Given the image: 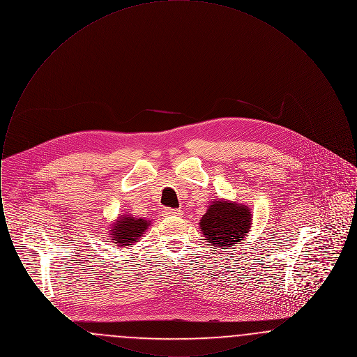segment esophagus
<instances>
[{
  "label": "esophagus",
  "mask_w": 357,
  "mask_h": 357,
  "mask_svg": "<svg viewBox=\"0 0 357 357\" xmlns=\"http://www.w3.org/2000/svg\"><path fill=\"white\" fill-rule=\"evenodd\" d=\"M183 211L181 208H165L163 215L165 217H181Z\"/></svg>",
  "instance_id": "1"
}]
</instances>
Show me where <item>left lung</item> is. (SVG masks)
Here are the masks:
<instances>
[{"mask_svg": "<svg viewBox=\"0 0 357 357\" xmlns=\"http://www.w3.org/2000/svg\"><path fill=\"white\" fill-rule=\"evenodd\" d=\"M252 213L248 206L217 199L208 204L199 222L201 231L214 248L236 246L249 233Z\"/></svg>", "mask_w": 357, "mask_h": 357, "instance_id": "left-lung-1", "label": "left lung"}]
</instances>
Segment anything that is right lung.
I'll list each match as a JSON object with an SVG mask.
<instances>
[{
  "label": "right lung",
  "mask_w": 357,
  "mask_h": 357,
  "mask_svg": "<svg viewBox=\"0 0 357 357\" xmlns=\"http://www.w3.org/2000/svg\"><path fill=\"white\" fill-rule=\"evenodd\" d=\"M150 225L151 221L124 214L118 218V221L112 223L109 239H112L111 242L116 243L118 246H130L140 239Z\"/></svg>",
  "instance_id": "right-lung-1"
}]
</instances>
